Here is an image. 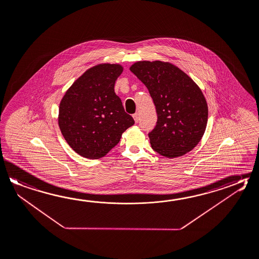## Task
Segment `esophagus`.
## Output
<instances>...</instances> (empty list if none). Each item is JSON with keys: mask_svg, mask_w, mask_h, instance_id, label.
<instances>
[{"mask_svg": "<svg viewBox=\"0 0 259 259\" xmlns=\"http://www.w3.org/2000/svg\"><path fill=\"white\" fill-rule=\"evenodd\" d=\"M133 117H134V120L135 121L138 123V121H139V117H138V113H135V114H133Z\"/></svg>", "mask_w": 259, "mask_h": 259, "instance_id": "34e87169", "label": "esophagus"}]
</instances>
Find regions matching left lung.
<instances>
[{
    "label": "left lung",
    "mask_w": 259,
    "mask_h": 259,
    "mask_svg": "<svg viewBox=\"0 0 259 259\" xmlns=\"http://www.w3.org/2000/svg\"><path fill=\"white\" fill-rule=\"evenodd\" d=\"M147 87L157 112L148 133L151 148L166 158L191 151L200 141L207 122V105L198 85L182 70L160 61L138 62L130 67Z\"/></svg>",
    "instance_id": "obj_1"
}]
</instances>
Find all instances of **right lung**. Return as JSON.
I'll return each instance as SVG.
<instances>
[{"instance_id": "add662e5", "label": "right lung", "mask_w": 259, "mask_h": 259, "mask_svg": "<svg viewBox=\"0 0 259 259\" xmlns=\"http://www.w3.org/2000/svg\"><path fill=\"white\" fill-rule=\"evenodd\" d=\"M121 72L119 64H100L89 69L61 101V132L69 146L84 158L104 157L120 142L121 134L135 123L114 92Z\"/></svg>"}]
</instances>
